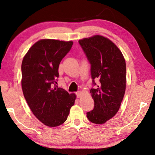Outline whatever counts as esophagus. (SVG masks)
<instances>
[{
	"label": "esophagus",
	"mask_w": 155,
	"mask_h": 155,
	"mask_svg": "<svg viewBox=\"0 0 155 155\" xmlns=\"http://www.w3.org/2000/svg\"><path fill=\"white\" fill-rule=\"evenodd\" d=\"M81 92L80 91H78L76 92V96H77L78 98H80V96H81Z\"/></svg>",
	"instance_id": "esophagus-1"
}]
</instances>
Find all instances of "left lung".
Masks as SVG:
<instances>
[{"instance_id":"left-lung-1","label":"left lung","mask_w":155,"mask_h":155,"mask_svg":"<svg viewBox=\"0 0 155 155\" xmlns=\"http://www.w3.org/2000/svg\"><path fill=\"white\" fill-rule=\"evenodd\" d=\"M90 64L93 110L86 113L90 121L103 124L116 115L126 86V65L120 50L107 38L94 36L79 40ZM98 81L96 84L95 81Z\"/></svg>"}]
</instances>
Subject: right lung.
Instances as JSON below:
<instances>
[{
	"label": "right lung",
	"mask_w": 155,
	"mask_h": 155,
	"mask_svg": "<svg viewBox=\"0 0 155 155\" xmlns=\"http://www.w3.org/2000/svg\"><path fill=\"white\" fill-rule=\"evenodd\" d=\"M72 41L45 39L36 42L21 63L23 95L36 118L49 127L63 124L76 96L57 86L59 64Z\"/></svg>",
	"instance_id": "obj_1"
}]
</instances>
